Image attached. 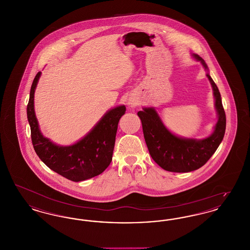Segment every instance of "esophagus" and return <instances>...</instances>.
I'll list each match as a JSON object with an SVG mask.
<instances>
[{
    "instance_id": "obj_1",
    "label": "esophagus",
    "mask_w": 250,
    "mask_h": 250,
    "mask_svg": "<svg viewBox=\"0 0 250 250\" xmlns=\"http://www.w3.org/2000/svg\"><path fill=\"white\" fill-rule=\"evenodd\" d=\"M128 105H130L131 107H133V106H135V104L133 103V102H128Z\"/></svg>"
}]
</instances>
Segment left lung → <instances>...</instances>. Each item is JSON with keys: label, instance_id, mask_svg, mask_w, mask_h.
I'll list each match as a JSON object with an SVG mask.
<instances>
[{"label": "left lung", "instance_id": "1", "mask_svg": "<svg viewBox=\"0 0 250 250\" xmlns=\"http://www.w3.org/2000/svg\"><path fill=\"white\" fill-rule=\"evenodd\" d=\"M192 57L205 69L213 88L214 107L217 122L213 133L204 139L182 138L171 133L165 126L154 107H143L138 112L142 121L143 136L149 153L157 165L171 172H189L203 166L222 142L226 130V115L222 106L219 90L209 75L205 61L193 53Z\"/></svg>", "mask_w": 250, "mask_h": 250}]
</instances>
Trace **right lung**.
Segmentation results:
<instances>
[{
    "label": "right lung",
    "mask_w": 250,
    "mask_h": 250,
    "mask_svg": "<svg viewBox=\"0 0 250 250\" xmlns=\"http://www.w3.org/2000/svg\"><path fill=\"white\" fill-rule=\"evenodd\" d=\"M41 74H36L27 105V118L36 155L50 169L73 182L99 175L111 162L118 123L125 112V106L120 105L107 110L77 143L68 146L58 145L43 136L36 119L35 92Z\"/></svg>",
    "instance_id": "1"
}]
</instances>
